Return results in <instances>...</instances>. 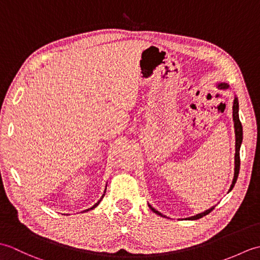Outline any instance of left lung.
Wrapping results in <instances>:
<instances>
[{
	"mask_svg": "<svg viewBox=\"0 0 260 260\" xmlns=\"http://www.w3.org/2000/svg\"><path fill=\"white\" fill-rule=\"evenodd\" d=\"M218 88H219V89H228L229 85L224 84V82H220V84H218ZM233 110H234L233 117H234V123H235L234 126H235V135H236V154H235V174H234V180H233V183H231V185H230L229 191L234 189V186H235L236 182H237V179H238V174H239V170H240V154H239V151H240V146H241V143H242V126H241L240 119H239V114H238L239 104H238V98H237V97H235ZM148 207L151 208L153 212H155L156 214L161 215V217H165V215H163L161 212H158L157 210L154 209L152 206H150V204H148ZM213 209H214V207L206 210L204 212L196 214V215H193V217L186 218V219L187 220H198V219L204 217V215L209 214Z\"/></svg>",
	"mask_w": 260,
	"mask_h": 260,
	"instance_id": "left-lung-1",
	"label": "left lung"
}]
</instances>
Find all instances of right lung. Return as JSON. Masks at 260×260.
<instances>
[{"instance_id":"right-lung-1","label":"right lung","mask_w":260,"mask_h":260,"mask_svg":"<svg viewBox=\"0 0 260 260\" xmlns=\"http://www.w3.org/2000/svg\"><path fill=\"white\" fill-rule=\"evenodd\" d=\"M106 186H107V185H106ZM105 192H106V189H105V191H104V194H103V197L101 198V200H99V201H98V202H97L96 204H93V206H92L91 208H89V209H87V210H85V211H89V210H92V209H95V208H96V207L98 206V204H99V202H101V201H102V199H103V198H104V196H105Z\"/></svg>"}]
</instances>
